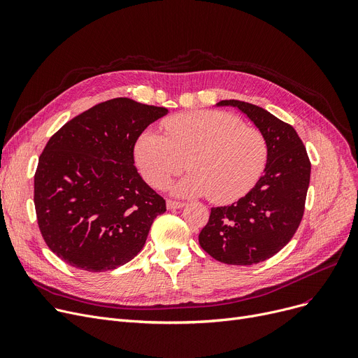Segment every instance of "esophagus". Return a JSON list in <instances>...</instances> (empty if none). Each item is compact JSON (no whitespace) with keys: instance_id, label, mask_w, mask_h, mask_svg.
<instances>
[{"instance_id":"34e87169","label":"esophagus","mask_w":358,"mask_h":358,"mask_svg":"<svg viewBox=\"0 0 358 358\" xmlns=\"http://www.w3.org/2000/svg\"><path fill=\"white\" fill-rule=\"evenodd\" d=\"M166 208H168L169 210L181 209V208H184V203H181V201H176V200H168V201H166Z\"/></svg>"}]
</instances>
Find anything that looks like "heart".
Returning a JSON list of instances; mask_svg holds the SVG:
<instances>
[{
  "instance_id": "heart-1",
  "label": "heart",
  "mask_w": 358,
  "mask_h": 358,
  "mask_svg": "<svg viewBox=\"0 0 358 358\" xmlns=\"http://www.w3.org/2000/svg\"><path fill=\"white\" fill-rule=\"evenodd\" d=\"M162 127L164 136L146 131L135 146L139 171L150 185L166 184L187 161L192 173L169 187L174 194L229 203L247 194L264 171V136L231 113H185L165 120Z\"/></svg>"
}]
</instances>
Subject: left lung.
<instances>
[{
    "label": "left lung",
    "instance_id": "obj_1",
    "mask_svg": "<svg viewBox=\"0 0 358 358\" xmlns=\"http://www.w3.org/2000/svg\"><path fill=\"white\" fill-rule=\"evenodd\" d=\"M216 106L235 107L254 123L266 139L267 164L251 192L231 206L212 209L199 242L224 264L252 266L285 248L299 228L310 162L296 130L270 111L239 100H222Z\"/></svg>",
    "mask_w": 358,
    "mask_h": 358
}]
</instances>
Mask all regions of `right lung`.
I'll return each instance as SVG.
<instances>
[{
    "label": "right lung",
    "instance_id": "1",
    "mask_svg": "<svg viewBox=\"0 0 358 358\" xmlns=\"http://www.w3.org/2000/svg\"><path fill=\"white\" fill-rule=\"evenodd\" d=\"M166 113L113 99L65 123L46 143L34 174V208L45 242L66 264L108 271L143 248L166 208L139 176L134 148Z\"/></svg>",
    "mask_w": 358,
    "mask_h": 358
}]
</instances>
